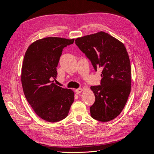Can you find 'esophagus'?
<instances>
[{"label": "esophagus", "mask_w": 154, "mask_h": 154, "mask_svg": "<svg viewBox=\"0 0 154 154\" xmlns=\"http://www.w3.org/2000/svg\"><path fill=\"white\" fill-rule=\"evenodd\" d=\"M75 93H76V94H80V93H81L82 91H83V89L82 88H78V89H76L75 90Z\"/></svg>", "instance_id": "esophagus-1"}]
</instances>
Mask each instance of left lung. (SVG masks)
<instances>
[{
  "label": "left lung",
  "mask_w": 154,
  "mask_h": 154,
  "mask_svg": "<svg viewBox=\"0 0 154 154\" xmlns=\"http://www.w3.org/2000/svg\"><path fill=\"white\" fill-rule=\"evenodd\" d=\"M76 45L88 58L96 71L100 68L101 85L91 86L96 100L91 117L101 122L116 118L124 109L131 91V66L124 44L103 32L77 38Z\"/></svg>",
  "instance_id": "obj_1"
}]
</instances>
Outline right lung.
<instances>
[{
  "label": "right lung",
  "instance_id": "add662e5",
  "mask_svg": "<svg viewBox=\"0 0 154 154\" xmlns=\"http://www.w3.org/2000/svg\"><path fill=\"white\" fill-rule=\"evenodd\" d=\"M74 39L47 37L29 46L21 70L25 97L35 113L43 120L55 122L68 115L74 92L54 83L57 67L63 49Z\"/></svg>",
  "mask_w": 154,
  "mask_h": 154
}]
</instances>
